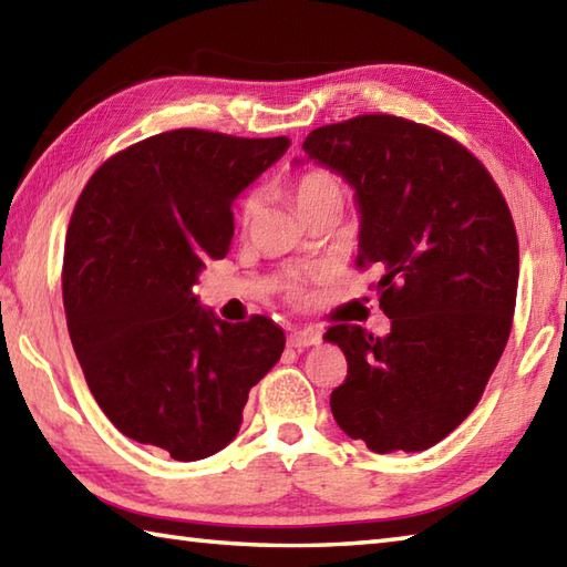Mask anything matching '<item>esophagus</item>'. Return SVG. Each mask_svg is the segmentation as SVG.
Instances as JSON below:
<instances>
[{
  "instance_id": "1",
  "label": "esophagus",
  "mask_w": 567,
  "mask_h": 567,
  "mask_svg": "<svg viewBox=\"0 0 567 567\" xmlns=\"http://www.w3.org/2000/svg\"><path fill=\"white\" fill-rule=\"evenodd\" d=\"M321 341V334L317 329H295L287 343H290L292 349H307V347H315V343Z\"/></svg>"
}]
</instances>
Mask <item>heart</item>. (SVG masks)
Instances as JSON below:
<instances>
[{
    "label": "heart",
    "instance_id": "heart-1",
    "mask_svg": "<svg viewBox=\"0 0 567 567\" xmlns=\"http://www.w3.org/2000/svg\"><path fill=\"white\" fill-rule=\"evenodd\" d=\"M292 198L305 218L317 214L321 208H339L343 198L341 182L327 169H305L299 172L292 184ZM258 214V194H248L240 202V224L250 226V220Z\"/></svg>",
    "mask_w": 567,
    "mask_h": 567
}]
</instances>
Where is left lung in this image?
<instances>
[{
  "instance_id": "1",
  "label": "left lung",
  "mask_w": 567,
  "mask_h": 567,
  "mask_svg": "<svg viewBox=\"0 0 567 567\" xmlns=\"http://www.w3.org/2000/svg\"><path fill=\"white\" fill-rule=\"evenodd\" d=\"M302 150L357 188V268L381 272L391 319L383 339L351 324L324 334L349 363L331 413L373 452H423L476 408L512 334V210L467 147L413 120L359 115L312 130Z\"/></svg>"
}]
</instances>
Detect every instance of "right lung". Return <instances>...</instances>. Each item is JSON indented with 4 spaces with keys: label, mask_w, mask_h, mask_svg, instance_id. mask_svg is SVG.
Returning <instances> with one entry per match:
<instances>
[{
    "label": "right lung",
    "mask_w": 567,
    "mask_h": 567,
    "mask_svg": "<svg viewBox=\"0 0 567 567\" xmlns=\"http://www.w3.org/2000/svg\"><path fill=\"white\" fill-rule=\"evenodd\" d=\"M287 147V137L162 132L113 154L73 208L63 307L85 383L122 435L172 460L224 450L250 388L282 357L272 319L228 324L192 287L226 258L233 198Z\"/></svg>",
    "instance_id": "right-lung-1"
}]
</instances>
